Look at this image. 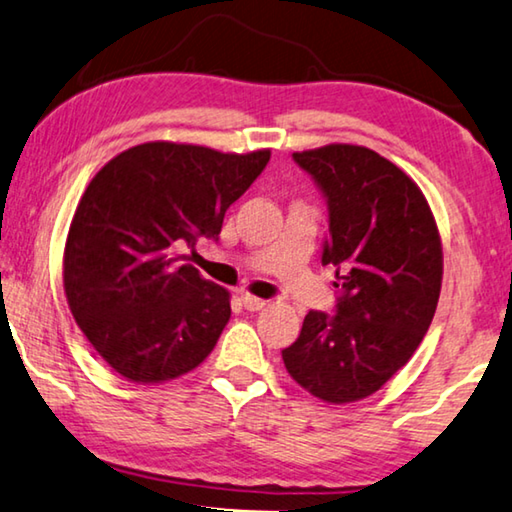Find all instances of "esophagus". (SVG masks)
<instances>
[{"instance_id":"obj_1","label":"esophagus","mask_w":512,"mask_h":512,"mask_svg":"<svg viewBox=\"0 0 512 512\" xmlns=\"http://www.w3.org/2000/svg\"><path fill=\"white\" fill-rule=\"evenodd\" d=\"M240 301H242V306H245V311H261V308L265 306L263 299L251 297V295H247V292H242Z\"/></svg>"}]
</instances>
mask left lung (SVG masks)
<instances>
[{
  "label": "left lung",
  "instance_id": "8db88e82",
  "mask_svg": "<svg viewBox=\"0 0 512 512\" xmlns=\"http://www.w3.org/2000/svg\"><path fill=\"white\" fill-rule=\"evenodd\" d=\"M329 211L322 265H333V315L311 311L281 351L301 388L331 404L370 397L404 367L440 297L442 247L422 190L367 147L292 154Z\"/></svg>",
  "mask_w": 512,
  "mask_h": 512
}]
</instances>
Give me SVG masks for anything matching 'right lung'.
<instances>
[{"instance_id": "right-lung-1", "label": "right lung", "mask_w": 512, "mask_h": 512, "mask_svg": "<svg viewBox=\"0 0 512 512\" xmlns=\"http://www.w3.org/2000/svg\"><path fill=\"white\" fill-rule=\"evenodd\" d=\"M270 152L145 142L108 161L74 213L63 283L90 345L124 379L161 383L211 354L231 317L229 292L179 263L177 249L217 240Z\"/></svg>"}]
</instances>
